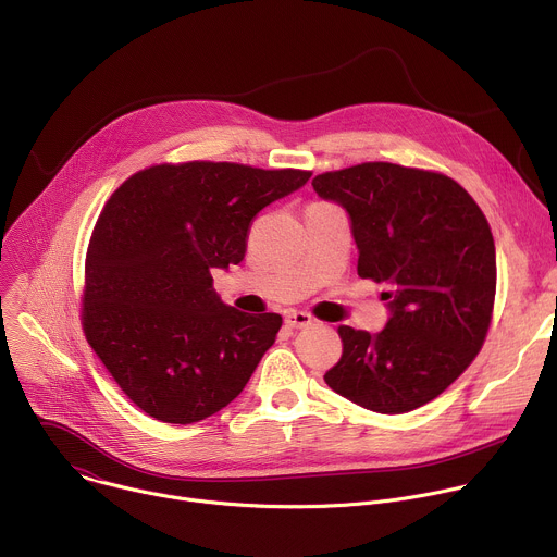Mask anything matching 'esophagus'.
Listing matches in <instances>:
<instances>
[{
	"instance_id": "1",
	"label": "esophagus",
	"mask_w": 557,
	"mask_h": 557,
	"mask_svg": "<svg viewBox=\"0 0 557 557\" xmlns=\"http://www.w3.org/2000/svg\"><path fill=\"white\" fill-rule=\"evenodd\" d=\"M314 320L312 317L308 314V312H304V310H290L288 314H286V324L290 326V329H306V326H310Z\"/></svg>"
}]
</instances>
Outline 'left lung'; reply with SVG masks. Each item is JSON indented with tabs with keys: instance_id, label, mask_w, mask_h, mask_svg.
Instances as JSON below:
<instances>
[{
	"instance_id": "8db88e82",
	"label": "left lung",
	"mask_w": 557,
	"mask_h": 557,
	"mask_svg": "<svg viewBox=\"0 0 557 557\" xmlns=\"http://www.w3.org/2000/svg\"><path fill=\"white\" fill-rule=\"evenodd\" d=\"M312 189L348 211L357 273L385 286L389 308L376 335L339 326L344 352L326 383L379 414L430 404L479 355L492 324L496 247L485 213L445 174L392 163L326 172Z\"/></svg>"
}]
</instances>
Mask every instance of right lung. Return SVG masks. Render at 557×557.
Instances as JSON below:
<instances>
[{"label":"right lung","instance_id":"obj_1","mask_svg":"<svg viewBox=\"0 0 557 557\" xmlns=\"http://www.w3.org/2000/svg\"><path fill=\"white\" fill-rule=\"evenodd\" d=\"M308 178L301 170L163 163L110 196L86 256L82 324L145 414L187 425L245 389L282 317L226 306L211 269L240 264L251 220Z\"/></svg>","mask_w":557,"mask_h":557}]
</instances>
